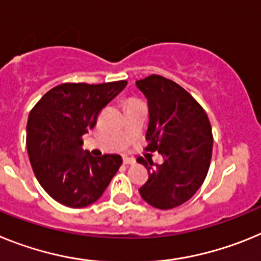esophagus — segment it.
Masks as SVG:
<instances>
[{"instance_id":"obj_1","label":"esophagus","mask_w":261,"mask_h":261,"mask_svg":"<svg viewBox=\"0 0 261 261\" xmlns=\"http://www.w3.org/2000/svg\"><path fill=\"white\" fill-rule=\"evenodd\" d=\"M123 163H124V165H126V166H130V165H135L136 161H135V159H130V158H124Z\"/></svg>"}]
</instances>
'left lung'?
<instances>
[{"label":"left lung","instance_id":"1","mask_svg":"<svg viewBox=\"0 0 261 261\" xmlns=\"http://www.w3.org/2000/svg\"><path fill=\"white\" fill-rule=\"evenodd\" d=\"M149 110L147 150L162 154L165 162H138L149 171L140 195L149 205L171 209L192 197L208 174L213 150L209 119L201 106L174 81L150 75L137 81Z\"/></svg>","mask_w":261,"mask_h":261}]
</instances>
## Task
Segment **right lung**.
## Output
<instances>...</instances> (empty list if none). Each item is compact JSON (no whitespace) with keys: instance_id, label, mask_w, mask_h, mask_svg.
I'll use <instances>...</instances> for the list:
<instances>
[{"instance_id":"add662e5","label":"right lung","mask_w":261,"mask_h":261,"mask_svg":"<svg viewBox=\"0 0 261 261\" xmlns=\"http://www.w3.org/2000/svg\"><path fill=\"white\" fill-rule=\"evenodd\" d=\"M126 84H62L49 90L30 112V162L40 186L60 204L85 208L95 202L123 163L119 154L93 156L84 150L82 136L95 126L99 111Z\"/></svg>"}]
</instances>
